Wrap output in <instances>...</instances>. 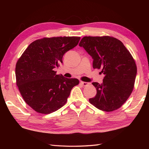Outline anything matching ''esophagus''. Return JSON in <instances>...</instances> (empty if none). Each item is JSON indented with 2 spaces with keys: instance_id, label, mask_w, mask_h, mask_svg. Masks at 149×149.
I'll list each match as a JSON object with an SVG mask.
<instances>
[{
  "instance_id": "34e87169",
  "label": "esophagus",
  "mask_w": 149,
  "mask_h": 149,
  "mask_svg": "<svg viewBox=\"0 0 149 149\" xmlns=\"http://www.w3.org/2000/svg\"><path fill=\"white\" fill-rule=\"evenodd\" d=\"M80 84L81 85H83V86H88V85L90 84V83H86V82H84V81H81L80 82Z\"/></svg>"
}]
</instances>
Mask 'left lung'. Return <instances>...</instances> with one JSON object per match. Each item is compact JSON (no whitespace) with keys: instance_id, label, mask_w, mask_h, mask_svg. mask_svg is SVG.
<instances>
[{"instance_id":"8db88e82","label":"left lung","mask_w":149,"mask_h":149,"mask_svg":"<svg viewBox=\"0 0 149 149\" xmlns=\"http://www.w3.org/2000/svg\"><path fill=\"white\" fill-rule=\"evenodd\" d=\"M79 46L92 57L93 68L104 75L102 84L92 83L97 94L89 102L104 111L118 109L134 89L137 67L133 57L121 41L109 36H84Z\"/></svg>"}]
</instances>
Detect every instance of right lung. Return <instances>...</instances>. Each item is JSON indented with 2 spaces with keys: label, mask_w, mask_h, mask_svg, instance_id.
I'll return each instance as SVG.
<instances>
[{
  "label": "right lung",
  "mask_w": 149,
  "mask_h": 149,
  "mask_svg": "<svg viewBox=\"0 0 149 149\" xmlns=\"http://www.w3.org/2000/svg\"><path fill=\"white\" fill-rule=\"evenodd\" d=\"M81 39L77 36L43 38L31 43L18 59L16 83L25 102L35 111L49 114L65 105L79 81L57 75L54 68Z\"/></svg>",
  "instance_id": "1"
}]
</instances>
